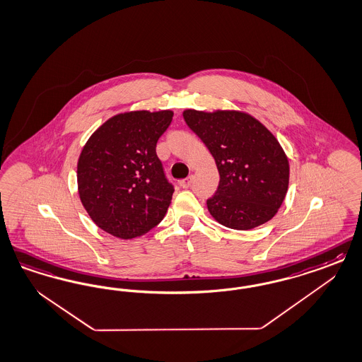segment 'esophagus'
Returning <instances> with one entry per match:
<instances>
[{
  "label": "esophagus",
  "instance_id": "esophagus-1",
  "mask_svg": "<svg viewBox=\"0 0 362 362\" xmlns=\"http://www.w3.org/2000/svg\"><path fill=\"white\" fill-rule=\"evenodd\" d=\"M192 182H193V175L187 177L185 180H181V181H180V187H184V189H187V187H190Z\"/></svg>",
  "mask_w": 362,
  "mask_h": 362
}]
</instances>
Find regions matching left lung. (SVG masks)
Segmentation results:
<instances>
[{
	"label": "left lung",
	"instance_id": "1",
	"mask_svg": "<svg viewBox=\"0 0 362 362\" xmlns=\"http://www.w3.org/2000/svg\"><path fill=\"white\" fill-rule=\"evenodd\" d=\"M184 118L209 149L220 173L217 192L206 201L210 214L235 230L272 220L289 185V163L276 137L241 112L189 109Z\"/></svg>",
	"mask_w": 362,
	"mask_h": 362
}]
</instances>
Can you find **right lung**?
Segmentation results:
<instances>
[{"label": "right lung", "instance_id": "1", "mask_svg": "<svg viewBox=\"0 0 362 362\" xmlns=\"http://www.w3.org/2000/svg\"><path fill=\"white\" fill-rule=\"evenodd\" d=\"M173 112H129L101 125L82 149L78 193L94 223L129 240L163 221L175 187L156 153Z\"/></svg>", "mask_w": 362, "mask_h": 362}]
</instances>
